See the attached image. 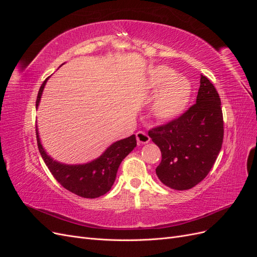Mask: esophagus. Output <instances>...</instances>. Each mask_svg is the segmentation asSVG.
Instances as JSON below:
<instances>
[{
    "mask_svg": "<svg viewBox=\"0 0 257 257\" xmlns=\"http://www.w3.org/2000/svg\"><path fill=\"white\" fill-rule=\"evenodd\" d=\"M136 138H137V143L138 144H148L150 142V137L145 132H138L136 133Z\"/></svg>",
    "mask_w": 257,
    "mask_h": 257,
    "instance_id": "1",
    "label": "esophagus"
}]
</instances>
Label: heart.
I'll return each instance as SVG.
<instances>
[{
  "label": "heart",
  "mask_w": 257,
  "mask_h": 257,
  "mask_svg": "<svg viewBox=\"0 0 257 257\" xmlns=\"http://www.w3.org/2000/svg\"><path fill=\"white\" fill-rule=\"evenodd\" d=\"M145 87L152 93L157 92L151 104V113L158 121L168 122L179 118L190 103V82L184 77H175V72L168 67L151 69Z\"/></svg>",
  "instance_id": "heart-1"
}]
</instances>
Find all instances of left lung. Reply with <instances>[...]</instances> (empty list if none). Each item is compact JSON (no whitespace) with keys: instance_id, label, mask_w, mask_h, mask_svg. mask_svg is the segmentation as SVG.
Here are the masks:
<instances>
[{"instance_id":"1","label":"left lung","mask_w":257,"mask_h":257,"mask_svg":"<svg viewBox=\"0 0 257 257\" xmlns=\"http://www.w3.org/2000/svg\"><path fill=\"white\" fill-rule=\"evenodd\" d=\"M223 135L220 96L207 77L200 75L196 104L178 119L149 132L162 153L155 169L161 182L177 191L198 184L212 168Z\"/></svg>"}]
</instances>
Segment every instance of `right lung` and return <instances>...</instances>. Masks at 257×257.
I'll return each instance as SVG.
<instances>
[{
  "instance_id": "obj_1",
  "label": "right lung",
  "mask_w": 257,
  "mask_h": 257,
  "mask_svg": "<svg viewBox=\"0 0 257 257\" xmlns=\"http://www.w3.org/2000/svg\"><path fill=\"white\" fill-rule=\"evenodd\" d=\"M48 79L43 82L38 91L36 108L41 103L43 91ZM36 137L38 150L45 164L57 181L69 192L84 198L99 197L111 189L121 162L134 150L137 145L136 136L132 135L111 144L98 158L91 162L84 164H64L53 160L46 152L38 135V128H36Z\"/></svg>"
}]
</instances>
